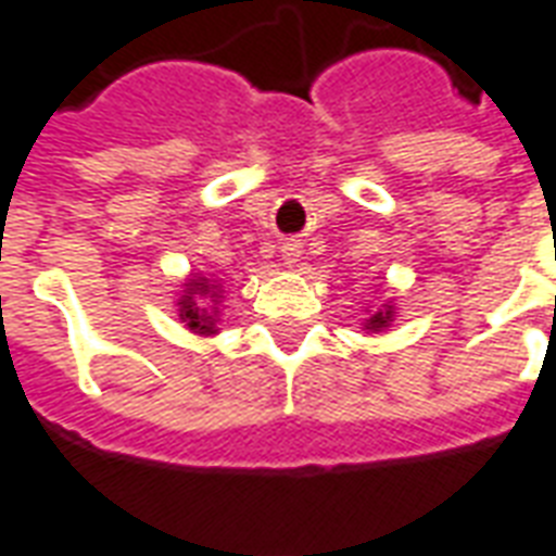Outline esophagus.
<instances>
[{
	"label": "esophagus",
	"mask_w": 556,
	"mask_h": 556,
	"mask_svg": "<svg viewBox=\"0 0 556 556\" xmlns=\"http://www.w3.org/2000/svg\"><path fill=\"white\" fill-rule=\"evenodd\" d=\"M299 254H302V242H295V239H287L281 245V257L287 266H293L295 261H299Z\"/></svg>",
	"instance_id": "esophagus-1"
}]
</instances>
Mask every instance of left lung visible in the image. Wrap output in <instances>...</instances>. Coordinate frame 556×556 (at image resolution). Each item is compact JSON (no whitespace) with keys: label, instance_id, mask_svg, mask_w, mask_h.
<instances>
[{"label":"left lung","instance_id":"1","mask_svg":"<svg viewBox=\"0 0 556 556\" xmlns=\"http://www.w3.org/2000/svg\"><path fill=\"white\" fill-rule=\"evenodd\" d=\"M394 317H396L394 302H382V305L376 307V311H370V317L364 319L362 326H364V331L379 334V331H388V328L394 326Z\"/></svg>","mask_w":556,"mask_h":556}]
</instances>
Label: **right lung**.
I'll return each instance as SVG.
<instances>
[{"mask_svg":"<svg viewBox=\"0 0 556 556\" xmlns=\"http://www.w3.org/2000/svg\"><path fill=\"white\" fill-rule=\"evenodd\" d=\"M222 302H225V290H222V281L216 275L192 273L177 295L180 323H186V328L201 334V338H213V334H218Z\"/></svg>","mask_w":556,"mask_h":556,"instance_id":"1","label":"right lung"}]
</instances>
